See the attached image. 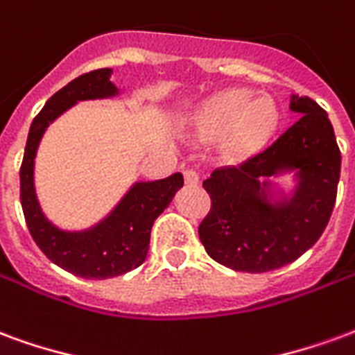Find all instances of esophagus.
Instances as JSON below:
<instances>
[{"label": "esophagus", "instance_id": "1", "mask_svg": "<svg viewBox=\"0 0 355 355\" xmlns=\"http://www.w3.org/2000/svg\"><path fill=\"white\" fill-rule=\"evenodd\" d=\"M183 178H185L187 185H196L198 183V172H196L195 168H185L183 170Z\"/></svg>", "mask_w": 355, "mask_h": 355}]
</instances>
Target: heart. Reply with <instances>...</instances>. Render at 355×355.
I'll return each instance as SVG.
<instances>
[{"instance_id": "heart-1", "label": "heart", "mask_w": 355, "mask_h": 355, "mask_svg": "<svg viewBox=\"0 0 355 355\" xmlns=\"http://www.w3.org/2000/svg\"><path fill=\"white\" fill-rule=\"evenodd\" d=\"M250 90H227L211 98L195 117L196 128L223 136L229 132L232 151L245 153L265 144L278 124L280 113L270 96L254 98Z\"/></svg>"}]
</instances>
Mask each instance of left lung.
<instances>
[{"mask_svg": "<svg viewBox=\"0 0 355 355\" xmlns=\"http://www.w3.org/2000/svg\"><path fill=\"white\" fill-rule=\"evenodd\" d=\"M301 113L280 138L238 166L216 168L202 187L211 208L198 236L214 261L238 272H268L318 242L337 200L340 149L327 113L312 98H291ZM297 169L294 198L268 202L261 177Z\"/></svg>", "mask_w": 355, "mask_h": 355, "instance_id": "obj_1", "label": "left lung"}]
</instances>
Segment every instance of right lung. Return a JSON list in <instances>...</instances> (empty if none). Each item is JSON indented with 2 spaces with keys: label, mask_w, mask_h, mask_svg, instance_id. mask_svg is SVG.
Segmentation results:
<instances>
[{
  "label": "right lung",
  "mask_w": 355,
  "mask_h": 355,
  "mask_svg": "<svg viewBox=\"0 0 355 355\" xmlns=\"http://www.w3.org/2000/svg\"><path fill=\"white\" fill-rule=\"evenodd\" d=\"M110 75V68L83 73L49 98L30 126L20 166V204L33 242L54 265L90 280L115 278L138 268L147 257L155 219L183 187L180 172L164 180L136 183L102 223L85 232H64L46 221L33 189V159L41 136L49 123L75 102L117 94Z\"/></svg>",
  "instance_id": "1"
}]
</instances>
